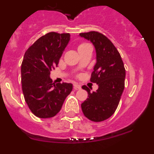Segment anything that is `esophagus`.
<instances>
[{
  "instance_id": "34e87169",
  "label": "esophagus",
  "mask_w": 154,
  "mask_h": 154,
  "mask_svg": "<svg viewBox=\"0 0 154 154\" xmlns=\"http://www.w3.org/2000/svg\"><path fill=\"white\" fill-rule=\"evenodd\" d=\"M74 89H81V85H79V84H77V83H74Z\"/></svg>"
}]
</instances>
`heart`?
I'll return each instance as SVG.
<instances>
[{
    "label": "heart",
    "instance_id": "heart-1",
    "mask_svg": "<svg viewBox=\"0 0 154 154\" xmlns=\"http://www.w3.org/2000/svg\"><path fill=\"white\" fill-rule=\"evenodd\" d=\"M87 45V44H85V43H82V44H81V45H80L79 46V48L82 47V46H84V45Z\"/></svg>",
    "mask_w": 154,
    "mask_h": 154
}]
</instances>
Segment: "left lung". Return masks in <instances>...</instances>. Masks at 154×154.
<instances>
[{
	"mask_svg": "<svg viewBox=\"0 0 154 154\" xmlns=\"http://www.w3.org/2000/svg\"><path fill=\"white\" fill-rule=\"evenodd\" d=\"M79 35L95 46L96 64L90 82L99 86L92 92L86 85L82 86L88 92L89 98L82 103V110L91 121L101 122L109 119L117 109L124 89L126 70L120 54L106 36L98 31L80 33Z\"/></svg>",
	"mask_w": 154,
	"mask_h": 154,
	"instance_id": "1",
	"label": "left lung"
}]
</instances>
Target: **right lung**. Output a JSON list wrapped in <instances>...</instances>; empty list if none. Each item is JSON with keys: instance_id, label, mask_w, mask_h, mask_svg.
Listing matches in <instances>:
<instances>
[{"instance_id": "right-lung-1", "label": "right lung", "mask_w": 154, "mask_h": 154, "mask_svg": "<svg viewBox=\"0 0 154 154\" xmlns=\"http://www.w3.org/2000/svg\"><path fill=\"white\" fill-rule=\"evenodd\" d=\"M70 40L69 33L49 32L28 48L21 64V85L24 100L37 117L51 118L62 109L72 84L52 82L50 72L58 65Z\"/></svg>"}]
</instances>
